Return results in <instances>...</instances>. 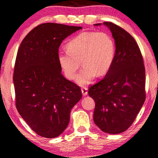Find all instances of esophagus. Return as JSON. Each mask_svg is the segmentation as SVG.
I'll use <instances>...</instances> for the list:
<instances>
[{
    "mask_svg": "<svg viewBox=\"0 0 158 158\" xmlns=\"http://www.w3.org/2000/svg\"><path fill=\"white\" fill-rule=\"evenodd\" d=\"M81 92H82V94H83L84 96H86V95H87V94H88L87 88L82 87L81 88Z\"/></svg>",
    "mask_w": 158,
    "mask_h": 158,
    "instance_id": "1",
    "label": "esophagus"
}]
</instances>
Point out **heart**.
Segmentation results:
<instances>
[{
	"mask_svg": "<svg viewBox=\"0 0 158 158\" xmlns=\"http://www.w3.org/2000/svg\"><path fill=\"white\" fill-rule=\"evenodd\" d=\"M67 49L59 52L58 61L66 78L71 80L76 77L81 61L84 67L77 78L80 85L89 84L96 74H105L115 55L114 42L104 32L81 33L69 42Z\"/></svg>",
	"mask_w": 158,
	"mask_h": 158,
	"instance_id": "b5f03b06",
	"label": "heart"
}]
</instances>
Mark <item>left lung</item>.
<instances>
[{
	"mask_svg": "<svg viewBox=\"0 0 158 158\" xmlns=\"http://www.w3.org/2000/svg\"><path fill=\"white\" fill-rule=\"evenodd\" d=\"M103 24L114 39V59L104 79L90 86L89 95L95 102L97 126L108 134H119L131 126L145 102V69L134 38L111 22Z\"/></svg>",
	"mask_w": 158,
	"mask_h": 158,
	"instance_id": "left-lung-1",
	"label": "left lung"
}]
</instances>
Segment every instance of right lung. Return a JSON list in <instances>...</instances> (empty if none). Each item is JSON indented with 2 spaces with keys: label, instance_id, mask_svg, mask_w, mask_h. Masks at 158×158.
<instances>
[{
  "label": "right lung",
  "instance_id": "right-lung-1",
  "mask_svg": "<svg viewBox=\"0 0 158 158\" xmlns=\"http://www.w3.org/2000/svg\"><path fill=\"white\" fill-rule=\"evenodd\" d=\"M80 26L46 23L22 41L15 59V106L40 136L54 138L67 127L72 109L81 98L80 87L61 74L58 61L61 42Z\"/></svg>",
  "mask_w": 158,
  "mask_h": 158
}]
</instances>
